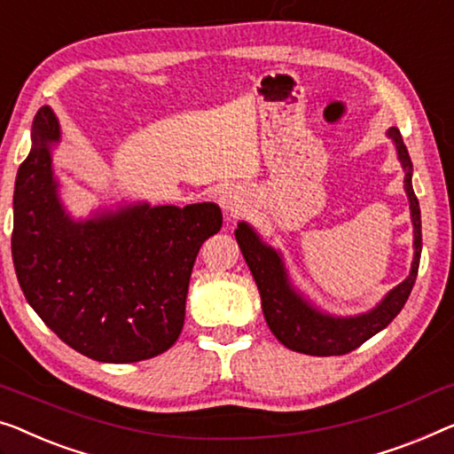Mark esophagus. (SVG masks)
I'll use <instances>...</instances> for the list:
<instances>
[{"instance_id":"1","label":"esophagus","mask_w":454,"mask_h":454,"mask_svg":"<svg viewBox=\"0 0 454 454\" xmlns=\"http://www.w3.org/2000/svg\"><path fill=\"white\" fill-rule=\"evenodd\" d=\"M221 207L225 208L229 215H239L243 208V200H241V192L239 188L229 186L221 192Z\"/></svg>"}]
</instances>
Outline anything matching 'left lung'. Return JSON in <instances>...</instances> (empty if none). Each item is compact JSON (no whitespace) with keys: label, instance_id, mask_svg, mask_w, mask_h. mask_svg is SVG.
<instances>
[{"label":"left lung","instance_id":"left-lung-1","mask_svg":"<svg viewBox=\"0 0 454 454\" xmlns=\"http://www.w3.org/2000/svg\"><path fill=\"white\" fill-rule=\"evenodd\" d=\"M389 137L395 141L399 160H402L405 168V190L407 196H410L413 233H416V241H413L416 254H413L410 276L402 285L393 288L383 303L372 309L371 313L350 319H340L315 311L288 286L278 254L264 246L246 223H241L235 229V238H238L243 258H246L249 270L254 274L255 285H258L266 324L274 336L278 338L280 344H285L294 352L311 354V356H340V354L356 350L374 333H379L383 327L389 325L403 309L407 297H410L418 276L419 255H422V219H419V202L411 188L410 153H407L397 129H391Z\"/></svg>","mask_w":454,"mask_h":454}]
</instances>
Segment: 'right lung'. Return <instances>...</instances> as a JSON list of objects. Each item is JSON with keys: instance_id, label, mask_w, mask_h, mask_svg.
I'll return each instance as SVG.
<instances>
[{"instance_id": "obj_1", "label": "right lung", "mask_w": 454, "mask_h": 454, "mask_svg": "<svg viewBox=\"0 0 454 454\" xmlns=\"http://www.w3.org/2000/svg\"><path fill=\"white\" fill-rule=\"evenodd\" d=\"M18 169L12 255L18 282L44 324L98 363H139L174 346L184 327L199 249L223 225L213 202L133 207L71 223L57 200L51 108L35 116Z\"/></svg>"}]
</instances>
